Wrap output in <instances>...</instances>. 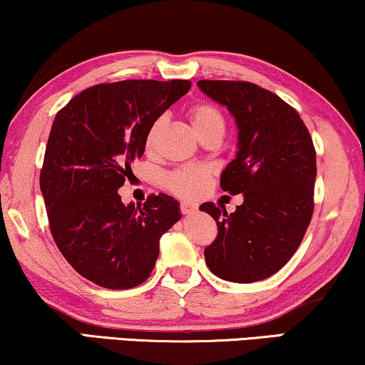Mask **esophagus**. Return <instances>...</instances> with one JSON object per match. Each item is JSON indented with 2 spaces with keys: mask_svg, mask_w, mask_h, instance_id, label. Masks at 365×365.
I'll list each match as a JSON object with an SVG mask.
<instances>
[{
  "mask_svg": "<svg viewBox=\"0 0 365 365\" xmlns=\"http://www.w3.org/2000/svg\"><path fill=\"white\" fill-rule=\"evenodd\" d=\"M197 211V204L192 201H181V212L182 214H192Z\"/></svg>",
  "mask_w": 365,
  "mask_h": 365,
  "instance_id": "34e87169",
  "label": "esophagus"
}]
</instances>
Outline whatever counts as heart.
Returning a JSON list of instances; mask_svg holds the SVG:
<instances>
[{"label": "heart", "instance_id": "1", "mask_svg": "<svg viewBox=\"0 0 365 365\" xmlns=\"http://www.w3.org/2000/svg\"><path fill=\"white\" fill-rule=\"evenodd\" d=\"M189 116H191V123L196 134L211 131V129L224 131V126H226L221 109L214 106V104L199 103L196 106L191 108ZM159 128H161V121H156L151 128L148 129L146 141H144V146H146L148 153L153 151ZM207 179H209V171L206 168L182 166L176 169V171L169 173L168 176L164 178V184H166V187L171 189L174 194H178V196L192 197V196H197V194L202 191L204 186H206Z\"/></svg>", "mask_w": 365, "mask_h": 365}]
</instances>
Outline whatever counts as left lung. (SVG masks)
Wrapping results in <instances>:
<instances>
[{
  "label": "left lung",
  "instance_id": "left-lung-1",
  "mask_svg": "<svg viewBox=\"0 0 365 365\" xmlns=\"http://www.w3.org/2000/svg\"><path fill=\"white\" fill-rule=\"evenodd\" d=\"M197 86L236 119L237 151L221 174V187L244 197L231 214L226 206L201 204L219 231L204 257L224 281H262L286 266L311 222L317 174L312 138L296 109L257 84L201 79Z\"/></svg>",
  "mask_w": 365,
  "mask_h": 365
}]
</instances>
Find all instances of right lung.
<instances>
[{
  "label": "right lung",
  "instance_id": "add662e5",
  "mask_svg": "<svg viewBox=\"0 0 365 365\" xmlns=\"http://www.w3.org/2000/svg\"><path fill=\"white\" fill-rule=\"evenodd\" d=\"M191 81L128 79L96 84L56 114L39 176L53 239L74 271L106 289L151 276L159 239L181 209L168 194L124 204L118 189L144 153L148 129Z\"/></svg>",
  "mask_w": 365,
  "mask_h": 365
}]
</instances>
